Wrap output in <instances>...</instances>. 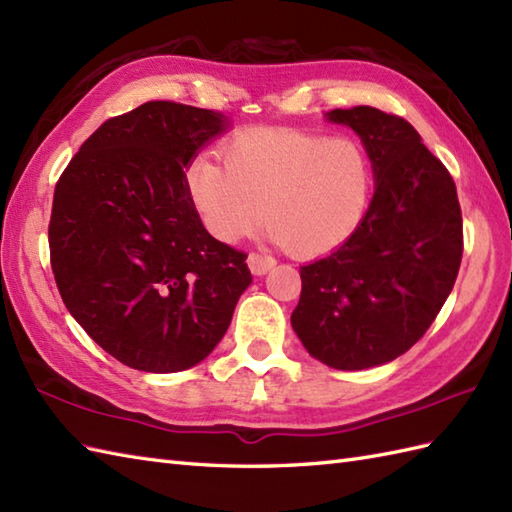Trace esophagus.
<instances>
[{
  "label": "esophagus",
  "mask_w": 512,
  "mask_h": 512,
  "mask_svg": "<svg viewBox=\"0 0 512 512\" xmlns=\"http://www.w3.org/2000/svg\"><path fill=\"white\" fill-rule=\"evenodd\" d=\"M246 264H248V268H251L253 275H266V272L275 266L277 261H275V257L264 255V253H251L246 259Z\"/></svg>",
  "instance_id": "34e87169"
}]
</instances>
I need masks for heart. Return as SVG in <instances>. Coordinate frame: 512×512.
<instances>
[{
	"mask_svg": "<svg viewBox=\"0 0 512 512\" xmlns=\"http://www.w3.org/2000/svg\"><path fill=\"white\" fill-rule=\"evenodd\" d=\"M224 165L198 154L185 187L205 229L233 244L261 220L294 257H316L347 242L364 218L371 163L358 139L296 128H253L222 148Z\"/></svg>",
	"mask_w": 512,
	"mask_h": 512,
	"instance_id": "heart-1",
	"label": "heart"
}]
</instances>
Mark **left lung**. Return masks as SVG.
Returning <instances> with one entry per match:
<instances>
[{"instance_id": "left-lung-1", "label": "left lung", "mask_w": 512, "mask_h": 512, "mask_svg": "<svg viewBox=\"0 0 512 512\" xmlns=\"http://www.w3.org/2000/svg\"><path fill=\"white\" fill-rule=\"evenodd\" d=\"M364 141L375 194L338 251L301 268L292 327L307 353L340 371L386 364L419 342L454 288L462 259L456 183L395 113H327Z\"/></svg>"}]
</instances>
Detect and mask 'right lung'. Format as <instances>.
I'll use <instances>...</instances> for the list:
<instances>
[{"mask_svg": "<svg viewBox=\"0 0 512 512\" xmlns=\"http://www.w3.org/2000/svg\"><path fill=\"white\" fill-rule=\"evenodd\" d=\"M227 124L152 100L106 120L58 178L50 261L63 303L115 360L176 373L205 360L253 281L246 253L202 227L185 165Z\"/></svg>", "mask_w": 512, "mask_h": 512, "instance_id": "obj_1", "label": "right lung"}]
</instances>
